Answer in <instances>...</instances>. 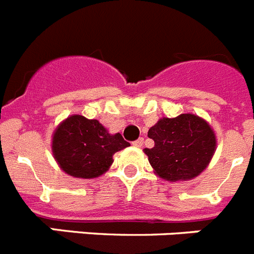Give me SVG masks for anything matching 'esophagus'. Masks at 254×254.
I'll return each mask as SVG.
<instances>
[{"label": "esophagus", "instance_id": "esophagus-1", "mask_svg": "<svg viewBox=\"0 0 254 254\" xmlns=\"http://www.w3.org/2000/svg\"><path fill=\"white\" fill-rule=\"evenodd\" d=\"M142 143H143V138L140 137V138H137L136 141H133V142H132V145H133V146H136V147H141V146H142Z\"/></svg>", "mask_w": 254, "mask_h": 254}]
</instances>
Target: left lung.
Wrapping results in <instances>:
<instances>
[{
    "instance_id": "1",
    "label": "left lung",
    "mask_w": 254,
    "mask_h": 254,
    "mask_svg": "<svg viewBox=\"0 0 254 254\" xmlns=\"http://www.w3.org/2000/svg\"><path fill=\"white\" fill-rule=\"evenodd\" d=\"M154 140L145 149L158 176L170 182L188 181L197 177L210 163L216 138L206 121L193 114L163 118L147 133Z\"/></svg>"
}]
</instances>
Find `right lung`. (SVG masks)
Here are the masks:
<instances>
[{"mask_svg": "<svg viewBox=\"0 0 254 254\" xmlns=\"http://www.w3.org/2000/svg\"><path fill=\"white\" fill-rule=\"evenodd\" d=\"M129 146L121 133L109 134L102 123L71 116L53 134V155L60 167L76 178H95L111 167L113 155Z\"/></svg>", "mask_w": 254, "mask_h": 254, "instance_id": "1", "label": "right lung"}]
</instances>
